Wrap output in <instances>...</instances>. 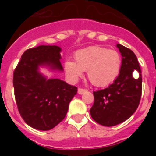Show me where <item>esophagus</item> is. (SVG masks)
Segmentation results:
<instances>
[{
	"label": "esophagus",
	"mask_w": 156,
	"mask_h": 156,
	"mask_svg": "<svg viewBox=\"0 0 156 156\" xmlns=\"http://www.w3.org/2000/svg\"><path fill=\"white\" fill-rule=\"evenodd\" d=\"M86 92V89H84V88H79L78 89V93L79 94H83V93H85Z\"/></svg>",
	"instance_id": "34e87169"
}]
</instances>
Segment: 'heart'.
<instances>
[{"label":"heart","mask_w":156,"mask_h":156,"mask_svg":"<svg viewBox=\"0 0 156 156\" xmlns=\"http://www.w3.org/2000/svg\"><path fill=\"white\" fill-rule=\"evenodd\" d=\"M75 62L68 60L64 71L73 83L87 71L88 79L97 87L108 86L117 79L122 68V58L116 50L99 46H90L74 53Z\"/></svg>","instance_id":"1"}]
</instances>
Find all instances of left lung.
<instances>
[{
	"mask_svg": "<svg viewBox=\"0 0 156 156\" xmlns=\"http://www.w3.org/2000/svg\"><path fill=\"white\" fill-rule=\"evenodd\" d=\"M117 48L122 56L120 73L108 88L94 92V103L90 108L93 119L107 127L127 120L136 111L142 93V75L137 57L122 45L117 44Z\"/></svg>",
	"mask_w": 156,
	"mask_h": 156,
	"instance_id": "obj_1",
	"label": "left lung"
}]
</instances>
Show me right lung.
Here are the masks:
<instances>
[{"label": "right lung", "mask_w": 156, "mask_h": 156, "mask_svg": "<svg viewBox=\"0 0 156 156\" xmlns=\"http://www.w3.org/2000/svg\"><path fill=\"white\" fill-rule=\"evenodd\" d=\"M61 48L41 45L24 51L13 73L16 103L22 118L29 126L49 130L63 120L68 105L77 94V87L58 78L47 79L39 66L62 71Z\"/></svg>", "instance_id": "add662e5"}]
</instances>
